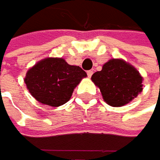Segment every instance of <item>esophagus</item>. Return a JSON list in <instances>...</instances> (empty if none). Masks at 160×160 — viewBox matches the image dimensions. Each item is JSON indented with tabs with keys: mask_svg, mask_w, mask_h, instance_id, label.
Masks as SVG:
<instances>
[{
	"mask_svg": "<svg viewBox=\"0 0 160 160\" xmlns=\"http://www.w3.org/2000/svg\"><path fill=\"white\" fill-rule=\"evenodd\" d=\"M87 73H88V78H91V77L92 76L93 72H92V71H88V72H87Z\"/></svg>",
	"mask_w": 160,
	"mask_h": 160,
	"instance_id": "esophagus-1",
	"label": "esophagus"
}]
</instances>
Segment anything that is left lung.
Masks as SVG:
<instances>
[{
  "label": "left lung",
  "instance_id": "obj_1",
  "mask_svg": "<svg viewBox=\"0 0 160 160\" xmlns=\"http://www.w3.org/2000/svg\"><path fill=\"white\" fill-rule=\"evenodd\" d=\"M99 88L104 102L112 107H122L134 98L142 89V78L136 69L122 60H110L100 72L92 77Z\"/></svg>",
  "mask_w": 160,
  "mask_h": 160
}]
</instances>
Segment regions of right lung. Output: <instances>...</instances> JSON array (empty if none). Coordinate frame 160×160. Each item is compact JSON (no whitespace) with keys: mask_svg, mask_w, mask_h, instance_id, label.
Returning <instances> with one entry per match:
<instances>
[{"mask_svg":"<svg viewBox=\"0 0 160 160\" xmlns=\"http://www.w3.org/2000/svg\"><path fill=\"white\" fill-rule=\"evenodd\" d=\"M87 77L82 68L62 58H46L27 72L25 82L32 96L41 103L60 107L71 98L73 88Z\"/></svg>","mask_w":160,"mask_h":160,"instance_id":"add662e5","label":"right lung"}]
</instances>
